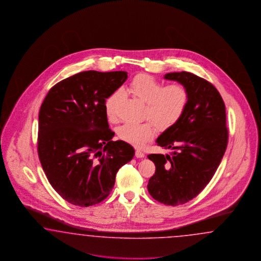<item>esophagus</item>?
Segmentation results:
<instances>
[{
    "label": "esophagus",
    "mask_w": 261,
    "mask_h": 261,
    "mask_svg": "<svg viewBox=\"0 0 261 261\" xmlns=\"http://www.w3.org/2000/svg\"><path fill=\"white\" fill-rule=\"evenodd\" d=\"M135 155H136V157L137 158H143L144 157V153L142 152V151L139 150V149H137L136 152H135Z\"/></svg>",
    "instance_id": "1"
}]
</instances>
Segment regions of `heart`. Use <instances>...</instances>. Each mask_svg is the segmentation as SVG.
<instances>
[{
	"label": "heart",
	"instance_id": "heart-1",
	"mask_svg": "<svg viewBox=\"0 0 261 261\" xmlns=\"http://www.w3.org/2000/svg\"><path fill=\"white\" fill-rule=\"evenodd\" d=\"M129 89L133 95L146 103L145 118L151 119L161 129L175 125L182 117L189 103V92L179 83L164 84L147 73H139L131 80ZM120 92L116 91L105 101L108 119H117V103ZM155 125L151 121L142 123L126 122L119 127L118 136L123 142L142 147L155 136Z\"/></svg>",
	"mask_w": 261,
	"mask_h": 261
}]
</instances>
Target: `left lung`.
I'll use <instances>...</instances> for the list:
<instances>
[{
  "mask_svg": "<svg viewBox=\"0 0 261 261\" xmlns=\"http://www.w3.org/2000/svg\"><path fill=\"white\" fill-rule=\"evenodd\" d=\"M165 79L187 88L189 103L181 119L156 141L172 152L147 156L156 166L147 190L160 203L182 205L205 189L220 165L228 144L226 108L205 79L188 71L169 72Z\"/></svg>",
  "mask_w": 261,
  "mask_h": 261,
  "instance_id": "obj_1",
  "label": "left lung"
}]
</instances>
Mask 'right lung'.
I'll return each mask as SVG.
<instances>
[{"mask_svg": "<svg viewBox=\"0 0 261 261\" xmlns=\"http://www.w3.org/2000/svg\"><path fill=\"white\" fill-rule=\"evenodd\" d=\"M127 77L126 71H82L56 84L41 105L40 163L51 187L72 205L100 203L119 168L134 157L129 143L112 141L104 108Z\"/></svg>", "mask_w": 261, "mask_h": 261, "instance_id": "add662e5", "label": "right lung"}]
</instances>
